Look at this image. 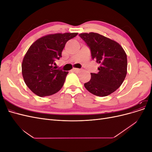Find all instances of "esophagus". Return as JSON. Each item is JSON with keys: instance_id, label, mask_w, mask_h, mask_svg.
Here are the masks:
<instances>
[{"instance_id": "obj_1", "label": "esophagus", "mask_w": 152, "mask_h": 152, "mask_svg": "<svg viewBox=\"0 0 152 152\" xmlns=\"http://www.w3.org/2000/svg\"><path fill=\"white\" fill-rule=\"evenodd\" d=\"M73 71L77 73V72H79L80 71V69H79V68H73Z\"/></svg>"}]
</instances>
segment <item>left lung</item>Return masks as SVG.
I'll use <instances>...</instances> for the list:
<instances>
[{
  "mask_svg": "<svg viewBox=\"0 0 152 152\" xmlns=\"http://www.w3.org/2000/svg\"><path fill=\"white\" fill-rule=\"evenodd\" d=\"M79 36L91 49L92 59L99 64L97 73H91V80L84 84L94 95L107 96L115 91L127 74V55L116 41L94 32L82 33Z\"/></svg>",
  "mask_w": 152,
  "mask_h": 152,
  "instance_id": "1",
  "label": "left lung"
}]
</instances>
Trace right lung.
I'll use <instances>...</instances> for the list:
<instances>
[{
    "label": "right lung",
    "instance_id": "1",
    "mask_svg": "<svg viewBox=\"0 0 152 152\" xmlns=\"http://www.w3.org/2000/svg\"><path fill=\"white\" fill-rule=\"evenodd\" d=\"M78 33L44 35L32 44L22 61V75L28 88L40 97L56 93L61 89L68 72L56 69L55 61L61 57L67 41Z\"/></svg>",
    "mask_w": 152,
    "mask_h": 152
}]
</instances>
